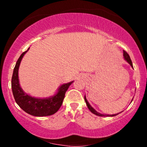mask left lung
I'll list each match as a JSON object with an SVG mask.
<instances>
[{
    "instance_id": "8db88e82",
    "label": "left lung",
    "mask_w": 147,
    "mask_h": 147,
    "mask_svg": "<svg viewBox=\"0 0 147 147\" xmlns=\"http://www.w3.org/2000/svg\"><path fill=\"white\" fill-rule=\"evenodd\" d=\"M123 56H124V60L126 61V62H127V63H129V64H130V65H131V67H132V68H133V63H132V61H131V58H130V57H129V55H128L127 53H126V51H123ZM84 99H85V102H86V105H87V106H88V109L90 111V112L91 113H92L93 114H95V115H97V116H100V117H113V116H115V115H118V114H119L120 113H117V114H114V115H106V114H102V113H99V112H97V111L95 110V109H94L92 107V106H90V104H89V102H88V100H87V99H86V95H85V96H84ZM133 101V99H132V100H131V102H132Z\"/></svg>"
}]
</instances>
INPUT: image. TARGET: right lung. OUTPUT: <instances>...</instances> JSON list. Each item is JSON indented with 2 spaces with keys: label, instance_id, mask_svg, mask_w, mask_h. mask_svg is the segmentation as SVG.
I'll use <instances>...</instances> for the list:
<instances>
[{
  "label": "right lung",
  "instance_id": "1",
  "mask_svg": "<svg viewBox=\"0 0 147 147\" xmlns=\"http://www.w3.org/2000/svg\"><path fill=\"white\" fill-rule=\"evenodd\" d=\"M29 49L27 51L21 54L14 68L11 78V89L16 104L27 113L36 117L52 115L57 113L60 109L65 97V92L68 89L69 86L73 83L74 81L61 85L55 95L45 98H38L27 94L23 91L20 85L18 79V69L22 59Z\"/></svg>",
  "mask_w": 147,
  "mask_h": 147
}]
</instances>
